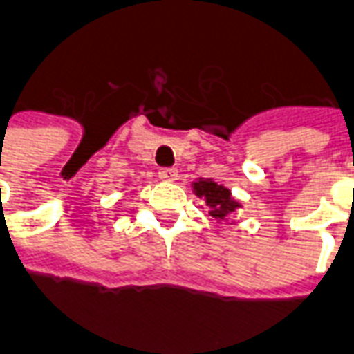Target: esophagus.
Returning <instances> with one entry per match:
<instances>
[{
	"instance_id": "obj_1",
	"label": "esophagus",
	"mask_w": 354,
	"mask_h": 354,
	"mask_svg": "<svg viewBox=\"0 0 354 354\" xmlns=\"http://www.w3.org/2000/svg\"><path fill=\"white\" fill-rule=\"evenodd\" d=\"M158 175H160L162 180L174 183V180H177V177H179V171H177L175 167H162L160 171H158Z\"/></svg>"
}]
</instances>
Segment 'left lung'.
<instances>
[{"mask_svg": "<svg viewBox=\"0 0 354 354\" xmlns=\"http://www.w3.org/2000/svg\"><path fill=\"white\" fill-rule=\"evenodd\" d=\"M192 187L198 198L205 199L207 207L211 209L209 214L216 222H224L233 216L237 209H241V203L231 196L230 188L218 185L212 179H198L196 183H192Z\"/></svg>", "mask_w": 354, "mask_h": 354, "instance_id": "1", "label": "left lung"}]
</instances>
